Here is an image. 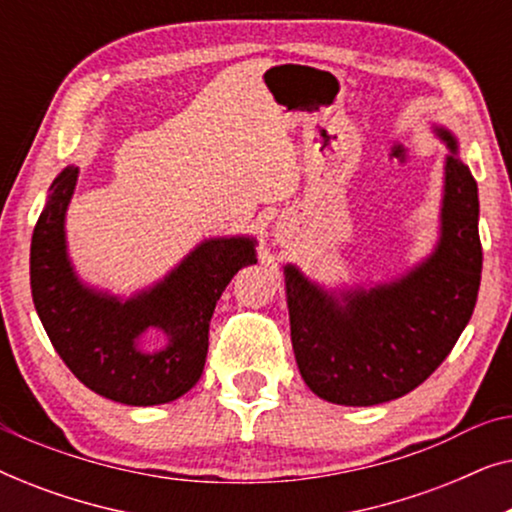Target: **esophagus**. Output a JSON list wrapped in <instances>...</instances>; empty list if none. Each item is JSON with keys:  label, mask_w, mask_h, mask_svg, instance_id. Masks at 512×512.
Masks as SVG:
<instances>
[{"label": "esophagus", "mask_w": 512, "mask_h": 512, "mask_svg": "<svg viewBox=\"0 0 512 512\" xmlns=\"http://www.w3.org/2000/svg\"><path fill=\"white\" fill-rule=\"evenodd\" d=\"M284 237H286V233H282V230H277V240L284 242Z\"/></svg>", "instance_id": "obj_1"}]
</instances>
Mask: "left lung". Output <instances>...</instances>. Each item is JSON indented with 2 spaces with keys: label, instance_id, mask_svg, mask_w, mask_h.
Segmentation results:
<instances>
[{
  "label": "left lung",
  "instance_id": "obj_1",
  "mask_svg": "<svg viewBox=\"0 0 512 512\" xmlns=\"http://www.w3.org/2000/svg\"><path fill=\"white\" fill-rule=\"evenodd\" d=\"M447 146L438 237L396 275L321 284L284 265L293 354L307 387L335 405H380L419 387L452 352L480 289L478 184L459 139L433 123Z\"/></svg>",
  "mask_w": 512,
  "mask_h": 512
}]
</instances>
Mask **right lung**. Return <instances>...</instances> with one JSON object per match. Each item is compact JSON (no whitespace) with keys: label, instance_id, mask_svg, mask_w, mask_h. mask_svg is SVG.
<instances>
[{"label":"right lung","instance_id":"add662e5","mask_svg":"<svg viewBox=\"0 0 512 512\" xmlns=\"http://www.w3.org/2000/svg\"><path fill=\"white\" fill-rule=\"evenodd\" d=\"M79 167L48 188L32 235L30 282L37 314L67 368L109 401L163 405L195 387L205 368L209 319L237 270L254 265L256 237H205L156 282L130 296L90 284L74 268L67 209ZM158 332L149 348L145 338Z\"/></svg>","mask_w":512,"mask_h":512}]
</instances>
